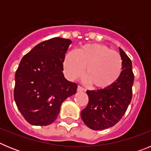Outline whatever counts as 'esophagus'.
Listing matches in <instances>:
<instances>
[{"label": "esophagus", "mask_w": 151, "mask_h": 151, "mask_svg": "<svg viewBox=\"0 0 151 151\" xmlns=\"http://www.w3.org/2000/svg\"><path fill=\"white\" fill-rule=\"evenodd\" d=\"M77 91H78V92H82V91H85V89H84L82 87H81L80 85H78V88H77Z\"/></svg>", "instance_id": "esophagus-1"}]
</instances>
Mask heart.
Returning a JSON list of instances; mask_svg holds the SVG:
<instances>
[{"instance_id":"obj_1","label":"heart","mask_w":151,"mask_h":151,"mask_svg":"<svg viewBox=\"0 0 151 151\" xmlns=\"http://www.w3.org/2000/svg\"><path fill=\"white\" fill-rule=\"evenodd\" d=\"M85 80L94 87L111 86L120 76L122 60L119 53L101 44H86L76 51H69L63 60V69L69 79H76L83 73Z\"/></svg>"}]
</instances>
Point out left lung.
Listing matches in <instances>:
<instances>
[{
    "label": "left lung",
    "instance_id": "obj_1",
    "mask_svg": "<svg viewBox=\"0 0 151 151\" xmlns=\"http://www.w3.org/2000/svg\"><path fill=\"white\" fill-rule=\"evenodd\" d=\"M122 70L116 82L104 89L86 91L89 101L82 110L81 117L84 123L93 130L109 129L120 120L132 97L134 74L129 57L120 48Z\"/></svg>",
    "mask_w": 151,
    "mask_h": 151
}]
</instances>
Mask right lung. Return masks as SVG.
Masks as SVG:
<instances>
[{
	"label": "right lung",
	"instance_id": "add662e5",
	"mask_svg": "<svg viewBox=\"0 0 151 151\" xmlns=\"http://www.w3.org/2000/svg\"><path fill=\"white\" fill-rule=\"evenodd\" d=\"M72 41L54 38L41 42L22 57L15 74L14 100L33 125L56 120L62 103L76 93L77 84L64 77V57Z\"/></svg>",
	"mask_w": 151,
	"mask_h": 151
}]
</instances>
